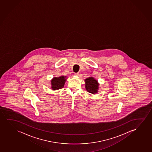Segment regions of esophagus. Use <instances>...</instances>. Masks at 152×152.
I'll use <instances>...</instances> for the list:
<instances>
[{
  "instance_id": "1",
  "label": "esophagus",
  "mask_w": 152,
  "mask_h": 152,
  "mask_svg": "<svg viewBox=\"0 0 152 152\" xmlns=\"http://www.w3.org/2000/svg\"><path fill=\"white\" fill-rule=\"evenodd\" d=\"M74 75H75V76H79V73H75L74 74Z\"/></svg>"
}]
</instances>
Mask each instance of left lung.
<instances>
[{"label":"left lung","mask_w":152,"mask_h":152,"mask_svg":"<svg viewBox=\"0 0 152 152\" xmlns=\"http://www.w3.org/2000/svg\"><path fill=\"white\" fill-rule=\"evenodd\" d=\"M85 88L89 93H97L99 88V83L93 77H87L85 80Z\"/></svg>","instance_id":"8db88e82"}]
</instances>
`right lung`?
I'll return each mask as SVG.
<instances>
[{
	"label": "right lung",
	"instance_id": "right-lung-1",
	"mask_svg": "<svg viewBox=\"0 0 152 152\" xmlns=\"http://www.w3.org/2000/svg\"><path fill=\"white\" fill-rule=\"evenodd\" d=\"M66 77L65 76H61L59 77H54L51 80V88L52 90H57L61 89L64 86L65 82L66 81Z\"/></svg>",
	"mask_w": 152,
	"mask_h": 152
}]
</instances>
